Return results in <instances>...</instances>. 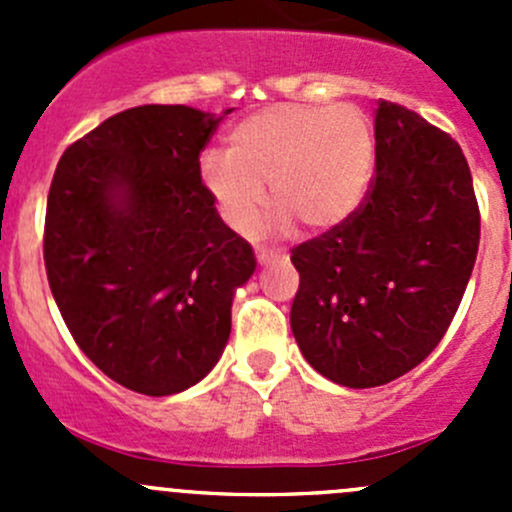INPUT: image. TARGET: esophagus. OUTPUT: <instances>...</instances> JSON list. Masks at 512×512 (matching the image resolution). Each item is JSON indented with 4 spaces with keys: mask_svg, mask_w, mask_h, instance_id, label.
<instances>
[{
    "mask_svg": "<svg viewBox=\"0 0 512 512\" xmlns=\"http://www.w3.org/2000/svg\"><path fill=\"white\" fill-rule=\"evenodd\" d=\"M257 262H260V265H267V262H275L277 257V252L275 250H267V247H257Z\"/></svg>",
    "mask_w": 512,
    "mask_h": 512,
    "instance_id": "esophagus-1",
    "label": "esophagus"
}]
</instances>
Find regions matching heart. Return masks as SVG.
<instances>
[{
  "label": "heart",
  "instance_id": "heart-1",
  "mask_svg": "<svg viewBox=\"0 0 512 512\" xmlns=\"http://www.w3.org/2000/svg\"><path fill=\"white\" fill-rule=\"evenodd\" d=\"M374 128L361 108L282 103L232 128L227 153L200 158V180L240 235L260 227L270 183L277 220L332 227L359 208L374 173Z\"/></svg>",
  "mask_w": 512,
  "mask_h": 512
}]
</instances>
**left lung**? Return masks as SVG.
<instances>
[{
  "label": "left lung",
  "instance_id": "1",
  "mask_svg": "<svg viewBox=\"0 0 512 512\" xmlns=\"http://www.w3.org/2000/svg\"><path fill=\"white\" fill-rule=\"evenodd\" d=\"M376 170L359 208L292 247V334L334 384H389L436 349L471 280L480 210L461 146L379 101Z\"/></svg>",
  "mask_w": 512,
  "mask_h": 512
}]
</instances>
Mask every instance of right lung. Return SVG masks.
Listing matches in <instances>:
<instances>
[{"mask_svg": "<svg viewBox=\"0 0 512 512\" xmlns=\"http://www.w3.org/2000/svg\"><path fill=\"white\" fill-rule=\"evenodd\" d=\"M220 121L190 106L128 108L71 143L51 180V294L81 352L138 394H178L213 369L232 292L255 272L250 242L200 180Z\"/></svg>", "mask_w": 512, "mask_h": 512, "instance_id": "right-lung-1", "label": "right lung"}]
</instances>
